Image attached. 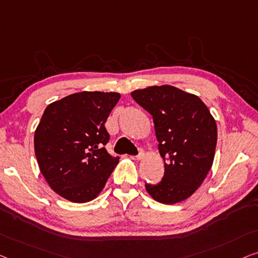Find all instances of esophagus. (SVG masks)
Masks as SVG:
<instances>
[{"mask_svg":"<svg viewBox=\"0 0 258 258\" xmlns=\"http://www.w3.org/2000/svg\"><path fill=\"white\" fill-rule=\"evenodd\" d=\"M144 155H145L144 151H142V149H139V154H138V155H131V159H132V160H141L142 157H144Z\"/></svg>","mask_w":258,"mask_h":258,"instance_id":"obj_1","label":"esophagus"}]
</instances>
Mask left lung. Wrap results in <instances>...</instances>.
Returning a JSON list of instances; mask_svg holds the SVG:
<instances>
[{"instance_id": "1", "label": "left lung", "mask_w": 258, "mask_h": 258, "mask_svg": "<svg viewBox=\"0 0 258 258\" xmlns=\"http://www.w3.org/2000/svg\"><path fill=\"white\" fill-rule=\"evenodd\" d=\"M153 116L164 176L146 183L153 199L176 204L202 185L212 167L218 131L214 118L198 96L172 86H154L131 92Z\"/></svg>"}]
</instances>
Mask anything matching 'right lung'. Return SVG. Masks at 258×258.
<instances>
[{"label": "right lung", "instance_id": "1", "mask_svg": "<svg viewBox=\"0 0 258 258\" xmlns=\"http://www.w3.org/2000/svg\"><path fill=\"white\" fill-rule=\"evenodd\" d=\"M120 95L82 91L46 107L34 132L41 174L57 195L73 203L95 199L119 162L105 145V121Z\"/></svg>", "mask_w": 258, "mask_h": 258}]
</instances>
